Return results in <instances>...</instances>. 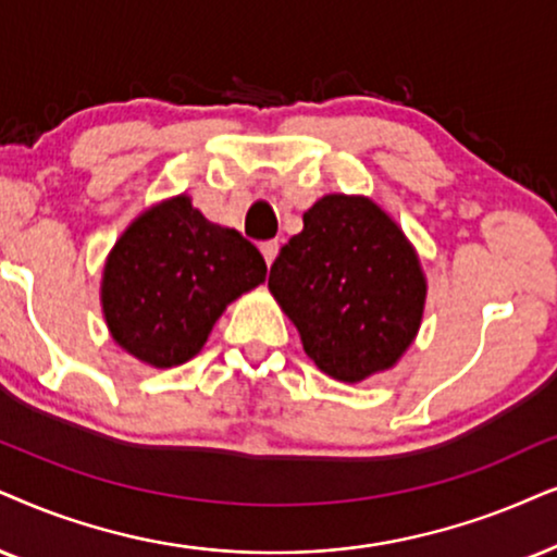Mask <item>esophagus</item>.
<instances>
[{"mask_svg":"<svg viewBox=\"0 0 557 557\" xmlns=\"http://www.w3.org/2000/svg\"><path fill=\"white\" fill-rule=\"evenodd\" d=\"M259 249H262L264 262H267V264H272V262H274V257H277L280 244H277V242H262V246H259Z\"/></svg>","mask_w":557,"mask_h":557,"instance_id":"1","label":"esophagus"}]
</instances>
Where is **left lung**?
<instances>
[{"mask_svg": "<svg viewBox=\"0 0 557 557\" xmlns=\"http://www.w3.org/2000/svg\"><path fill=\"white\" fill-rule=\"evenodd\" d=\"M270 290L326 375L360 383L417 336L426 283L411 244L368 197L326 195L302 213L270 270Z\"/></svg>", "mask_w": 557, "mask_h": 557, "instance_id": "obj_1", "label": "left lung"}]
</instances>
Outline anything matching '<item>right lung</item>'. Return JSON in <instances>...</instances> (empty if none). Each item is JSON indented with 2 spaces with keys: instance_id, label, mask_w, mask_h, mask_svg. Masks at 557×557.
Returning a JSON list of instances; mask_svg holds the SVG:
<instances>
[{
  "instance_id": "obj_1",
  "label": "right lung",
  "mask_w": 557,
  "mask_h": 557,
  "mask_svg": "<svg viewBox=\"0 0 557 557\" xmlns=\"http://www.w3.org/2000/svg\"><path fill=\"white\" fill-rule=\"evenodd\" d=\"M267 277L264 257L180 195L138 218L104 264L112 339L140 362L174 368L206 344L231 300Z\"/></svg>"
}]
</instances>
